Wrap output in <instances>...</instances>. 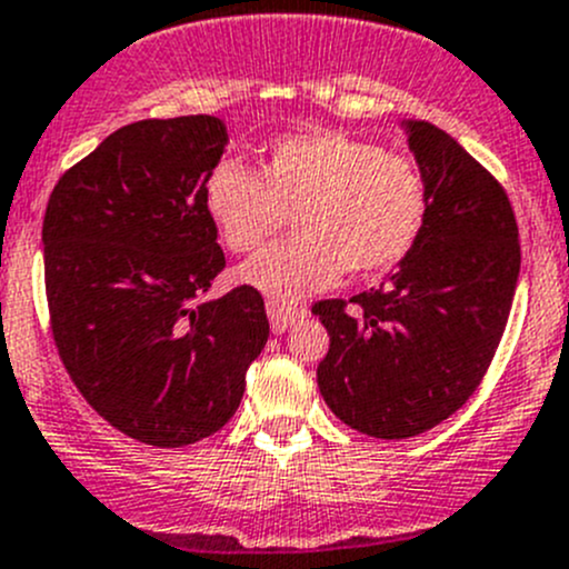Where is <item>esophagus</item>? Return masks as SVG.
I'll return each mask as SVG.
<instances>
[{"label":"esophagus","instance_id":"obj_1","mask_svg":"<svg viewBox=\"0 0 569 569\" xmlns=\"http://www.w3.org/2000/svg\"><path fill=\"white\" fill-rule=\"evenodd\" d=\"M307 316L305 307H296V305H281V301H268V318H270V327H273L276 335L288 332L296 321Z\"/></svg>","mask_w":569,"mask_h":569}]
</instances>
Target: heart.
<instances>
[{"mask_svg":"<svg viewBox=\"0 0 569 569\" xmlns=\"http://www.w3.org/2000/svg\"><path fill=\"white\" fill-rule=\"evenodd\" d=\"M207 212L231 253H251L293 214L296 234L264 248L240 279L276 301H296L349 276L397 268L430 214L419 161L340 131L281 137L259 172L220 161L203 187Z\"/></svg>","mask_w":569,"mask_h":569,"instance_id":"heart-1","label":"heart"}]
</instances>
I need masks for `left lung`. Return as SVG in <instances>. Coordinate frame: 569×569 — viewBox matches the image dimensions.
<instances>
[{
  "mask_svg": "<svg viewBox=\"0 0 569 569\" xmlns=\"http://www.w3.org/2000/svg\"><path fill=\"white\" fill-rule=\"evenodd\" d=\"M430 187L413 251L380 288L312 305L329 332L318 362L323 402L375 438H410L478 391L506 332L519 234L502 183L450 133L408 122Z\"/></svg>",
  "mask_w": 569,
  "mask_h": 569,
  "instance_id": "obj_1",
  "label": "left lung"
}]
</instances>
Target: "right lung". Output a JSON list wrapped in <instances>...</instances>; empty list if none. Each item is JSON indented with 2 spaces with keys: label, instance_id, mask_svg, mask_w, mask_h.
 Wrapping results in <instances>:
<instances>
[{
  "label": "right lung",
  "instance_id": "obj_1",
  "mask_svg": "<svg viewBox=\"0 0 569 569\" xmlns=\"http://www.w3.org/2000/svg\"><path fill=\"white\" fill-rule=\"evenodd\" d=\"M218 117L142 119L58 178L44 212L50 329L86 402L150 447L218 432L270 335L257 288L200 296L226 268L203 187Z\"/></svg>",
  "mask_w": 569,
  "mask_h": 569
}]
</instances>
